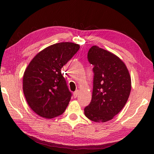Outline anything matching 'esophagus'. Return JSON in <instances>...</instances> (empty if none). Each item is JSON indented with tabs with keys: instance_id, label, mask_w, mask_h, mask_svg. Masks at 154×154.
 <instances>
[{
	"instance_id": "esophagus-1",
	"label": "esophagus",
	"mask_w": 154,
	"mask_h": 154,
	"mask_svg": "<svg viewBox=\"0 0 154 154\" xmlns=\"http://www.w3.org/2000/svg\"><path fill=\"white\" fill-rule=\"evenodd\" d=\"M78 94H79V90H76V91H75V92H74V93H73V97H74L75 98H77Z\"/></svg>"
}]
</instances>
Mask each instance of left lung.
Masks as SVG:
<instances>
[{"label": "left lung", "instance_id": "left-lung-1", "mask_svg": "<svg viewBox=\"0 0 154 154\" xmlns=\"http://www.w3.org/2000/svg\"><path fill=\"white\" fill-rule=\"evenodd\" d=\"M88 60L94 66L93 90L84 114L93 122H107L126 105L131 90V78L118 56L98 46L89 49Z\"/></svg>", "mask_w": 154, "mask_h": 154}]
</instances>
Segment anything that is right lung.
<instances>
[{"mask_svg": "<svg viewBox=\"0 0 154 154\" xmlns=\"http://www.w3.org/2000/svg\"><path fill=\"white\" fill-rule=\"evenodd\" d=\"M78 44L58 43L35 56L24 72L23 91L28 105L41 117L54 118L66 110L72 96L61 69L79 49Z\"/></svg>", "mask_w": 154, "mask_h": 154, "instance_id": "add662e5", "label": "right lung"}]
</instances>
